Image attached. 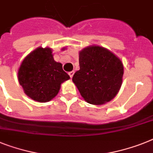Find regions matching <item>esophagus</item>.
<instances>
[{"mask_svg":"<svg viewBox=\"0 0 153 153\" xmlns=\"http://www.w3.org/2000/svg\"><path fill=\"white\" fill-rule=\"evenodd\" d=\"M74 71H70V72L68 73L69 76L71 77V78H72L73 75H74Z\"/></svg>","mask_w":153,"mask_h":153,"instance_id":"1","label":"esophagus"}]
</instances>
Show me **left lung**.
<instances>
[{
	"label": "left lung",
	"instance_id": "obj_1",
	"mask_svg": "<svg viewBox=\"0 0 153 153\" xmlns=\"http://www.w3.org/2000/svg\"><path fill=\"white\" fill-rule=\"evenodd\" d=\"M79 66L72 81L86 102L102 105L116 96L124 74L116 55L104 47L90 46L79 52Z\"/></svg>",
	"mask_w": 153,
	"mask_h": 153
}]
</instances>
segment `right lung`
<instances>
[{
    "label": "right lung",
    "mask_w": 153,
    "mask_h": 153,
    "mask_svg": "<svg viewBox=\"0 0 153 153\" xmlns=\"http://www.w3.org/2000/svg\"><path fill=\"white\" fill-rule=\"evenodd\" d=\"M69 79L62 65L54 61L52 50L49 47H38L27 55L18 71V79L24 92L40 102L54 98L61 83Z\"/></svg>",
    "instance_id": "1"
}]
</instances>
